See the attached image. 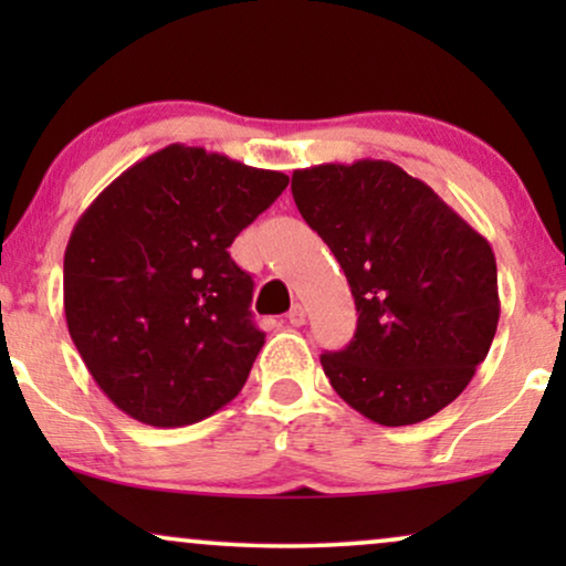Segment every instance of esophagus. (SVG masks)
<instances>
[{
    "instance_id": "1",
    "label": "esophagus",
    "mask_w": 566,
    "mask_h": 566,
    "mask_svg": "<svg viewBox=\"0 0 566 566\" xmlns=\"http://www.w3.org/2000/svg\"><path fill=\"white\" fill-rule=\"evenodd\" d=\"M289 322L293 327H301V324H306V306L304 304H293L291 312H289Z\"/></svg>"
}]
</instances>
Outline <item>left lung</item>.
Returning <instances> with one entry per match:
<instances>
[{
	"label": "left lung",
	"mask_w": 566,
	"mask_h": 566,
	"mask_svg": "<svg viewBox=\"0 0 566 566\" xmlns=\"http://www.w3.org/2000/svg\"><path fill=\"white\" fill-rule=\"evenodd\" d=\"M291 190L337 258L358 308L350 345L322 355L332 389L386 428L422 422L451 405L497 332L490 242L394 161L296 169Z\"/></svg>",
	"instance_id": "1"
}]
</instances>
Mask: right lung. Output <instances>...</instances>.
I'll return each instance as SVG.
<instances>
[{"mask_svg":"<svg viewBox=\"0 0 566 566\" xmlns=\"http://www.w3.org/2000/svg\"><path fill=\"white\" fill-rule=\"evenodd\" d=\"M285 185L283 172L169 144L80 216L64 254L69 335L120 412L185 428L242 391L265 332L229 247Z\"/></svg>","mask_w":566,"mask_h":566,"instance_id":"add662e5","label":"right lung"}]
</instances>
